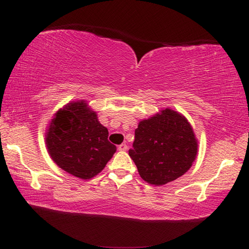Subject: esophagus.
<instances>
[{"mask_svg": "<svg viewBox=\"0 0 249 249\" xmlns=\"http://www.w3.org/2000/svg\"><path fill=\"white\" fill-rule=\"evenodd\" d=\"M127 148H128V147H127V145H126V144H121L119 146V150L120 151H126V150H127Z\"/></svg>", "mask_w": 249, "mask_h": 249, "instance_id": "esophagus-1", "label": "esophagus"}]
</instances>
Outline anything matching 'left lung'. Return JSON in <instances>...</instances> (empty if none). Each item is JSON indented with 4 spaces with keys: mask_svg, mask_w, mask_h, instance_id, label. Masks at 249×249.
<instances>
[{
    "mask_svg": "<svg viewBox=\"0 0 249 249\" xmlns=\"http://www.w3.org/2000/svg\"><path fill=\"white\" fill-rule=\"evenodd\" d=\"M197 153V141L190 123L174 109H162L135 129L128 155L146 182L162 185L184 175Z\"/></svg>",
    "mask_w": 249,
    "mask_h": 249,
    "instance_id": "1",
    "label": "left lung"
}]
</instances>
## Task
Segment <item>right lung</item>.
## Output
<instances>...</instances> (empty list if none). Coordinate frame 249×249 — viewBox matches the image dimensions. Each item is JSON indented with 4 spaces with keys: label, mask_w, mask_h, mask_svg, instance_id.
Here are the masks:
<instances>
[{
    "label": "right lung",
    "mask_w": 249,
    "mask_h": 249,
    "mask_svg": "<svg viewBox=\"0 0 249 249\" xmlns=\"http://www.w3.org/2000/svg\"><path fill=\"white\" fill-rule=\"evenodd\" d=\"M108 130L86 101L65 105L56 113L46 133L50 157L68 174L91 179L104 169L116 151Z\"/></svg>",
    "instance_id": "add662e5"
}]
</instances>
